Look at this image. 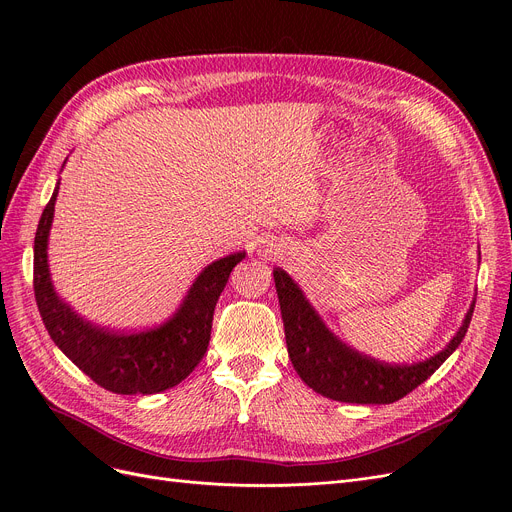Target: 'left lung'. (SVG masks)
Wrapping results in <instances>:
<instances>
[{"label": "left lung", "mask_w": 512, "mask_h": 512, "mask_svg": "<svg viewBox=\"0 0 512 512\" xmlns=\"http://www.w3.org/2000/svg\"><path fill=\"white\" fill-rule=\"evenodd\" d=\"M273 275L293 368L316 393L341 403L386 405L409 395L461 345L475 308V304H471L459 333L440 353L411 366H390L357 353L339 341L322 324L285 270L275 268Z\"/></svg>", "instance_id": "left-lung-1"}]
</instances>
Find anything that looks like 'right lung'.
Instances as JSON below:
<instances>
[{"instance_id":"right-lung-1","label":"right lung","mask_w":512,"mask_h":512,"mask_svg":"<svg viewBox=\"0 0 512 512\" xmlns=\"http://www.w3.org/2000/svg\"><path fill=\"white\" fill-rule=\"evenodd\" d=\"M55 188L35 235V299L47 333L72 362L99 386L117 395H155L182 382L206 353L213 314L231 270L246 252L229 254L206 266L186 302L163 326L144 333H111L82 320L51 287L47 237L53 221Z\"/></svg>"}]
</instances>
